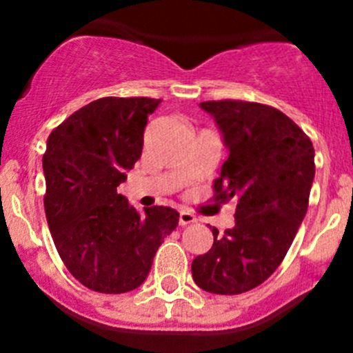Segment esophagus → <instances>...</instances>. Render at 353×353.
Masks as SVG:
<instances>
[{
	"label": "esophagus",
	"mask_w": 353,
	"mask_h": 353,
	"mask_svg": "<svg viewBox=\"0 0 353 353\" xmlns=\"http://www.w3.org/2000/svg\"><path fill=\"white\" fill-rule=\"evenodd\" d=\"M194 222H196V216H194L191 212L183 210V212L179 213V225H190V223H194Z\"/></svg>",
	"instance_id": "34e87169"
}]
</instances>
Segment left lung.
<instances>
[{"label": "left lung", "instance_id": "8db88e82", "mask_svg": "<svg viewBox=\"0 0 353 353\" xmlns=\"http://www.w3.org/2000/svg\"><path fill=\"white\" fill-rule=\"evenodd\" d=\"M229 159L213 181V201L237 198L236 223L213 227V245L193 259L199 288L236 295L261 285L285 258L304 220L314 179V147L307 134L272 105L208 101Z\"/></svg>", "mask_w": 353, "mask_h": 353}]
</instances>
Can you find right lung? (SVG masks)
<instances>
[{"label":"right lung","mask_w":353,"mask_h":353,"mask_svg":"<svg viewBox=\"0 0 353 353\" xmlns=\"http://www.w3.org/2000/svg\"><path fill=\"white\" fill-rule=\"evenodd\" d=\"M160 99L102 97L66 117L42 157L49 230L68 272L101 294L145 282L160 244L179 222L167 206H130L117 186L143 150L148 116Z\"/></svg>","instance_id":"right-lung-1"}]
</instances>
